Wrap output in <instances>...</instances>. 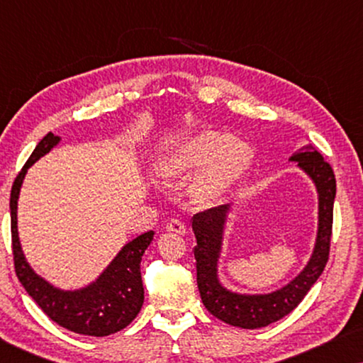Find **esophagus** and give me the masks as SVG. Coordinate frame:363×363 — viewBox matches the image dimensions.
Masks as SVG:
<instances>
[{"label": "esophagus", "mask_w": 363, "mask_h": 363, "mask_svg": "<svg viewBox=\"0 0 363 363\" xmlns=\"http://www.w3.org/2000/svg\"><path fill=\"white\" fill-rule=\"evenodd\" d=\"M167 231H172V233H177V235H186L188 233V228L183 221L180 220H170L167 223Z\"/></svg>", "instance_id": "esophagus-1"}]
</instances>
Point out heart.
<instances>
[{"instance_id":"b5f03b06","label":"heart","mask_w":363,"mask_h":363,"mask_svg":"<svg viewBox=\"0 0 363 363\" xmlns=\"http://www.w3.org/2000/svg\"><path fill=\"white\" fill-rule=\"evenodd\" d=\"M252 163V150L245 140L228 138L226 133L205 130L182 142L158 163L162 180L177 182L190 177L198 168L193 196L201 205L221 201L233 186L246 175Z\"/></svg>"}]
</instances>
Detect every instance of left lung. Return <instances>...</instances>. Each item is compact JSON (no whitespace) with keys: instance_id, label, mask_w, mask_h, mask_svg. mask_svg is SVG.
<instances>
[{"instance_id":"left-lung-1","label":"left lung","mask_w":363,"mask_h":363,"mask_svg":"<svg viewBox=\"0 0 363 363\" xmlns=\"http://www.w3.org/2000/svg\"><path fill=\"white\" fill-rule=\"evenodd\" d=\"M291 160L299 162V167L309 173L319 191V233L309 264L282 289L266 296H240L223 289L216 279V261L228 206H215L193 216L198 291L208 312L230 325L259 329L282 319L299 306L329 261L335 198L334 170L314 145L301 148Z\"/></svg>"}]
</instances>
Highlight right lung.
I'll use <instances>...</instances> for the list:
<instances>
[{
	"label": "right lung",
	"instance_id": "right-lung-1",
	"mask_svg": "<svg viewBox=\"0 0 363 363\" xmlns=\"http://www.w3.org/2000/svg\"><path fill=\"white\" fill-rule=\"evenodd\" d=\"M59 142V137L51 132L38 143L31 157L24 163L21 172L14 178L9 198L11 210V246L14 271L19 282L34 302L41 307L49 319L64 329L82 335L106 337L125 329L135 319L143 304V284L140 261L143 252L150 246L153 231H147L123 246L118 256L112 261L106 272L86 289L64 292L49 286L36 276L24 259L18 240L16 208L18 195L26 170L34 162L51 150Z\"/></svg>",
	"mask_w": 363,
	"mask_h": 363
}]
</instances>
